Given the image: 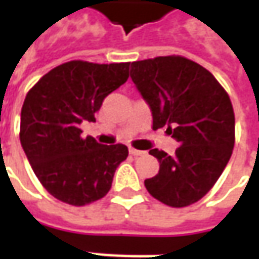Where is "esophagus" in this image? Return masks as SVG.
<instances>
[{
	"label": "esophagus",
	"mask_w": 259,
	"mask_h": 259,
	"mask_svg": "<svg viewBox=\"0 0 259 259\" xmlns=\"http://www.w3.org/2000/svg\"><path fill=\"white\" fill-rule=\"evenodd\" d=\"M130 154L138 157V155L144 154V151H141V150H135V148H130Z\"/></svg>",
	"instance_id": "obj_1"
}]
</instances>
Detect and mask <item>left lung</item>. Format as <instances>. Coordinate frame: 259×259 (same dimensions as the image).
I'll use <instances>...</instances> for the list:
<instances>
[{"instance_id":"1","label":"left lung","mask_w":259,"mask_h":259,"mask_svg":"<svg viewBox=\"0 0 259 259\" xmlns=\"http://www.w3.org/2000/svg\"><path fill=\"white\" fill-rule=\"evenodd\" d=\"M130 76L153 114V128L167 126L179 143L173 155L150 150L160 163L144 182L148 193L173 207L200 200L228 164L235 144L231 99L203 66L182 56L131 63Z\"/></svg>"}]
</instances>
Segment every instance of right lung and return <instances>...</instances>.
Masks as SVG:
<instances>
[{
    "instance_id": "right-lung-1",
    "label": "right lung",
    "mask_w": 259,
    "mask_h": 259,
    "mask_svg": "<svg viewBox=\"0 0 259 259\" xmlns=\"http://www.w3.org/2000/svg\"><path fill=\"white\" fill-rule=\"evenodd\" d=\"M130 63L73 60L52 69L27 94L20 141L33 171L56 199L83 206L102 199L116 167L128 157L124 144H99L82 137L104 99L124 85Z\"/></svg>"
}]
</instances>
